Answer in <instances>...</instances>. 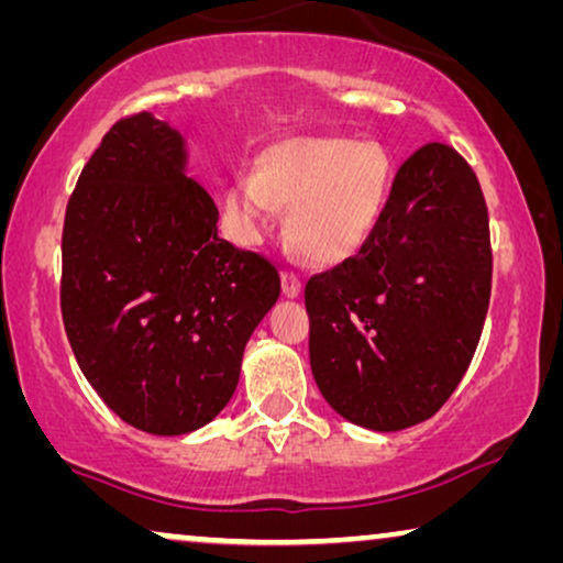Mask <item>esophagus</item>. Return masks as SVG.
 <instances>
[{
  "mask_svg": "<svg viewBox=\"0 0 563 563\" xmlns=\"http://www.w3.org/2000/svg\"><path fill=\"white\" fill-rule=\"evenodd\" d=\"M282 291L287 299L299 297V291H302V282H299V276L291 272H282Z\"/></svg>",
  "mask_w": 563,
  "mask_h": 563,
  "instance_id": "esophagus-1",
  "label": "esophagus"
}]
</instances>
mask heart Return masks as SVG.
I'll return each mask as SVG.
<instances>
[{
  "label": "heart",
  "instance_id": "b5f03b06",
  "mask_svg": "<svg viewBox=\"0 0 563 563\" xmlns=\"http://www.w3.org/2000/svg\"><path fill=\"white\" fill-rule=\"evenodd\" d=\"M391 184V164L379 143L333 135H297L272 143L238 176L222 207L245 245L272 228L276 207H289L287 235L312 264H341L374 233Z\"/></svg>",
  "mask_w": 563,
  "mask_h": 563
}]
</instances>
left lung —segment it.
<instances>
[{
    "label": "left lung",
    "mask_w": 563,
    "mask_h": 563,
    "mask_svg": "<svg viewBox=\"0 0 563 563\" xmlns=\"http://www.w3.org/2000/svg\"><path fill=\"white\" fill-rule=\"evenodd\" d=\"M489 291L479 181L449 145H422L356 256L305 287L310 366L325 402L379 433L433 418L472 364Z\"/></svg>",
    "instance_id": "obj_1"
}]
</instances>
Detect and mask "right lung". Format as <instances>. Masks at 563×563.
<instances>
[{"label":"right lung","instance_id":"1","mask_svg":"<svg viewBox=\"0 0 563 563\" xmlns=\"http://www.w3.org/2000/svg\"><path fill=\"white\" fill-rule=\"evenodd\" d=\"M187 141L151 112L114 122L66 207L60 312L81 374L143 433L184 435L230 402L279 274L218 235Z\"/></svg>","mask_w":563,"mask_h":563}]
</instances>
